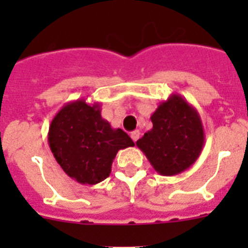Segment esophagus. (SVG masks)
<instances>
[{
    "label": "esophagus",
    "mask_w": 248,
    "mask_h": 248,
    "mask_svg": "<svg viewBox=\"0 0 248 248\" xmlns=\"http://www.w3.org/2000/svg\"><path fill=\"white\" fill-rule=\"evenodd\" d=\"M130 137H131V139L134 140V141H137V140L139 139V137H140V131H139V130H134V131H131Z\"/></svg>",
    "instance_id": "obj_1"
}]
</instances>
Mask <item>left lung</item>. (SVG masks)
Segmentation results:
<instances>
[{"instance_id":"left-lung-1","label":"left lung","mask_w":248,"mask_h":248,"mask_svg":"<svg viewBox=\"0 0 248 248\" xmlns=\"http://www.w3.org/2000/svg\"><path fill=\"white\" fill-rule=\"evenodd\" d=\"M153 128L137 141L149 163L163 176L187 170L201 154L205 133L200 114L179 94H171L151 114Z\"/></svg>"}]
</instances>
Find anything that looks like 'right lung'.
<instances>
[{"label": "right lung", "instance_id": "obj_1", "mask_svg": "<svg viewBox=\"0 0 248 248\" xmlns=\"http://www.w3.org/2000/svg\"><path fill=\"white\" fill-rule=\"evenodd\" d=\"M50 151L63 171L83 185L105 180L120 149L134 146L122 129L100 115V103L77 99L62 107L48 130Z\"/></svg>", "mask_w": 248, "mask_h": 248}]
</instances>
